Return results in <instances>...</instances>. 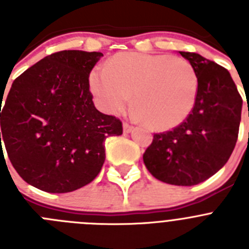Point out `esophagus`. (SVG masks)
I'll use <instances>...</instances> for the list:
<instances>
[{"label": "esophagus", "mask_w": 249, "mask_h": 249, "mask_svg": "<svg viewBox=\"0 0 249 249\" xmlns=\"http://www.w3.org/2000/svg\"><path fill=\"white\" fill-rule=\"evenodd\" d=\"M133 131V126H131V124H128V123H123V132L124 133H131V132Z\"/></svg>", "instance_id": "34e87169"}]
</instances>
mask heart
I'll list each match as a JSON object with an SVG mask.
<instances>
[{"instance_id": "obj_1", "label": "heart", "mask_w": 249, "mask_h": 249, "mask_svg": "<svg viewBox=\"0 0 249 249\" xmlns=\"http://www.w3.org/2000/svg\"><path fill=\"white\" fill-rule=\"evenodd\" d=\"M89 89L102 111L117 114L133 92V108L155 131L187 120L198 94V76L187 59L160 53L121 52L89 74Z\"/></svg>"}]
</instances>
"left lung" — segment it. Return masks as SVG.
Returning a JSON list of instances; mask_svg holds the SVG:
<instances>
[{
  "mask_svg": "<svg viewBox=\"0 0 249 249\" xmlns=\"http://www.w3.org/2000/svg\"><path fill=\"white\" fill-rule=\"evenodd\" d=\"M179 53L198 76L196 105L173 131L153 136L143 162L151 175L164 183L195 186L230 160L238 138L243 101L226 68L198 53Z\"/></svg>",
  "mask_w": 249,
  "mask_h": 249,
  "instance_id": "1",
  "label": "left lung"
}]
</instances>
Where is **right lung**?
Returning <instances> with one entry per match:
<instances>
[{
    "label": "right lung",
    "mask_w": 249,
    "mask_h": 249,
    "mask_svg": "<svg viewBox=\"0 0 249 249\" xmlns=\"http://www.w3.org/2000/svg\"><path fill=\"white\" fill-rule=\"evenodd\" d=\"M102 56L61 51L13 81L0 108V148L2 139L31 186L66 193L89 184L105 163L106 138L122 135V122L101 113L89 92V73Z\"/></svg>",
    "instance_id": "right-lung-1"
}]
</instances>
